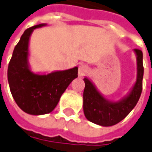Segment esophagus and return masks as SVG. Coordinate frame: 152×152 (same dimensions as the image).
Here are the masks:
<instances>
[{
  "label": "esophagus",
  "instance_id": "obj_1",
  "mask_svg": "<svg viewBox=\"0 0 152 152\" xmlns=\"http://www.w3.org/2000/svg\"><path fill=\"white\" fill-rule=\"evenodd\" d=\"M88 72V67L85 64H81L78 68V76L83 77Z\"/></svg>",
  "mask_w": 152,
  "mask_h": 152
}]
</instances>
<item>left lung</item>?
<instances>
[{"instance_id":"8db88e82","label":"left lung","mask_w":152,"mask_h":152,"mask_svg":"<svg viewBox=\"0 0 152 152\" xmlns=\"http://www.w3.org/2000/svg\"><path fill=\"white\" fill-rule=\"evenodd\" d=\"M137 61V77L134 86L128 94L118 101H110L98 91L88 78H83V112L87 120L101 126H111L124 120L136 105L142 91L144 74L143 53L134 49Z\"/></svg>"}]
</instances>
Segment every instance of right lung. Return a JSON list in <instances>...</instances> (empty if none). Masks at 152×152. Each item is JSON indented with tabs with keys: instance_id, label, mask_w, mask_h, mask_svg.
<instances>
[{
	"instance_id": "obj_1",
	"label": "right lung",
	"mask_w": 152,
	"mask_h": 152,
	"mask_svg": "<svg viewBox=\"0 0 152 152\" xmlns=\"http://www.w3.org/2000/svg\"><path fill=\"white\" fill-rule=\"evenodd\" d=\"M46 25H36L24 31L14 48L7 70L12 97L21 110L33 115L53 111L66 88L78 77V67L48 74L31 71L28 63L30 37L34 29Z\"/></svg>"
}]
</instances>
